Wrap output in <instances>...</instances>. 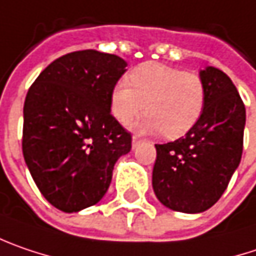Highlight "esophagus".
I'll return each instance as SVG.
<instances>
[{"label": "esophagus", "mask_w": 256, "mask_h": 256, "mask_svg": "<svg viewBox=\"0 0 256 256\" xmlns=\"http://www.w3.org/2000/svg\"><path fill=\"white\" fill-rule=\"evenodd\" d=\"M139 142H140V139H139L138 136H133V139H132V144H133V148H134V146H136Z\"/></svg>", "instance_id": "1"}]
</instances>
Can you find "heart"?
<instances>
[{"mask_svg":"<svg viewBox=\"0 0 256 256\" xmlns=\"http://www.w3.org/2000/svg\"><path fill=\"white\" fill-rule=\"evenodd\" d=\"M110 102L112 113L123 126L130 124L144 108L148 116L138 123L139 130L162 132L165 138L176 139L200 120L206 85L197 72L148 62L130 72L128 82L114 85Z\"/></svg>","mask_w":256,"mask_h":256,"instance_id":"obj_1","label":"heart"}]
</instances>
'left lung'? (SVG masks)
<instances>
[{
  "label": "left lung",
  "instance_id": "left-lung-1",
  "mask_svg": "<svg viewBox=\"0 0 256 256\" xmlns=\"http://www.w3.org/2000/svg\"><path fill=\"white\" fill-rule=\"evenodd\" d=\"M206 106L184 138L155 144L152 187L158 200L181 213H202L218 202L239 166L244 150L245 106L220 69L200 70Z\"/></svg>",
  "mask_w": 256,
  "mask_h": 256
}]
</instances>
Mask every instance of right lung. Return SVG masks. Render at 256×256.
I'll return each instance as SVG.
<instances>
[{
	"mask_svg": "<svg viewBox=\"0 0 256 256\" xmlns=\"http://www.w3.org/2000/svg\"><path fill=\"white\" fill-rule=\"evenodd\" d=\"M126 60L98 50L60 56L42 70L24 101L23 155L43 197L74 213L97 204L132 134L112 116V91Z\"/></svg>",
	"mask_w": 256,
	"mask_h": 256,
	"instance_id": "right-lung-1",
	"label": "right lung"
}]
</instances>
